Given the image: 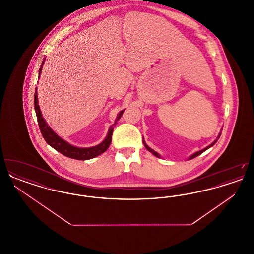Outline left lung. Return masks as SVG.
Masks as SVG:
<instances>
[{"instance_id":"left-lung-1","label":"left lung","mask_w":254,"mask_h":254,"mask_svg":"<svg viewBox=\"0 0 254 254\" xmlns=\"http://www.w3.org/2000/svg\"><path fill=\"white\" fill-rule=\"evenodd\" d=\"M219 137H220V135H219ZM219 137H218V139H219ZM217 140H216V141H214V142H213V143H212L211 145H208V146H206V147H205V148H204V149H202V150H200V151H197V152H195L193 155H191V156L190 157V159H193V158L197 157V156H199L200 154H202V153H203L204 151H205L206 149H208V148H209L210 146H212V145H214V144H215V143L217 142ZM144 145H145V147H146V149H147L148 151H150V152H151L152 154H154L155 156H157V157H160V155L158 154L157 152H156V151H154L153 149H151V148H150V147H149L148 145H146V144H145V142H144Z\"/></svg>"}]
</instances>
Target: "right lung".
I'll use <instances>...</instances> for the list:
<instances>
[{
	"label": "right lung",
	"mask_w": 254,
	"mask_h": 254,
	"mask_svg": "<svg viewBox=\"0 0 254 254\" xmlns=\"http://www.w3.org/2000/svg\"><path fill=\"white\" fill-rule=\"evenodd\" d=\"M43 64H44V62H43ZM43 64H42V65L40 67L39 75L41 74ZM34 109H35V112H36L39 128H40V131L42 133L44 139L46 140V142L50 146H52L54 149L59 151L63 155H64L66 157L76 159V160H88V159H92V158L96 157L98 155L104 153L109 148V145L111 143L112 132H113V128L112 127L109 128L107 138L100 145H96V146H92V147H85V148L76 147V146L69 145L68 143H66L63 139H61L60 137L49 127V126L47 125L46 121L44 120V118L42 117V113H41V110H40L39 105H38L37 87L35 88V95H34ZM123 112L124 111H121L119 113V115L117 117V121L120 119Z\"/></svg>",
	"instance_id": "obj_1"
}]
</instances>
